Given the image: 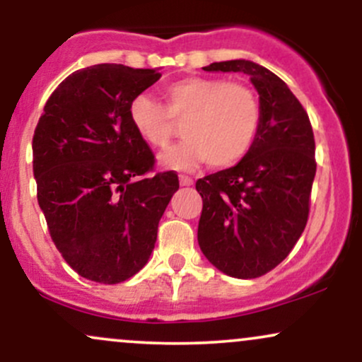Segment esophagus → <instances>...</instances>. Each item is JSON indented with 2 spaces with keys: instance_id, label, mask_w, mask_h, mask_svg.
<instances>
[{
  "instance_id": "esophagus-1",
  "label": "esophagus",
  "mask_w": 362,
  "mask_h": 362,
  "mask_svg": "<svg viewBox=\"0 0 362 362\" xmlns=\"http://www.w3.org/2000/svg\"><path fill=\"white\" fill-rule=\"evenodd\" d=\"M178 180H180V185H192L194 184L192 178L187 177V175H180L178 177Z\"/></svg>"
}]
</instances>
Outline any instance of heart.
<instances>
[{
    "mask_svg": "<svg viewBox=\"0 0 362 362\" xmlns=\"http://www.w3.org/2000/svg\"><path fill=\"white\" fill-rule=\"evenodd\" d=\"M165 107L148 95L129 103V120L144 143L168 149L178 126L187 141L161 156L167 168L187 170L207 161L213 168L238 163L250 151L260 127L259 98L243 83L187 76L165 86Z\"/></svg>",
    "mask_w": 362,
    "mask_h": 362,
    "instance_id": "obj_1",
    "label": "heart"
}]
</instances>
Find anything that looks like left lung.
Listing matches in <instances>:
<instances>
[{
    "instance_id": "left-lung-1",
    "label": "left lung",
    "mask_w": 362,
    "mask_h": 362,
    "mask_svg": "<svg viewBox=\"0 0 362 362\" xmlns=\"http://www.w3.org/2000/svg\"><path fill=\"white\" fill-rule=\"evenodd\" d=\"M204 71L245 73L259 91L260 127L235 167L199 178L197 242L216 269L255 279L279 265L305 230L317 173L308 114L279 76L257 62H213Z\"/></svg>"
}]
</instances>
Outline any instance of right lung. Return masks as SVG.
Instances as JSON below:
<instances>
[{"label":"right lung","mask_w":362,"mask_h":362,"mask_svg":"<svg viewBox=\"0 0 362 362\" xmlns=\"http://www.w3.org/2000/svg\"><path fill=\"white\" fill-rule=\"evenodd\" d=\"M160 76L124 64L78 69L35 127L37 201L62 259L85 279L117 284L138 274L178 190L175 172L149 175L155 155L129 120V103Z\"/></svg>","instance_id":"right-lung-1"}]
</instances>
